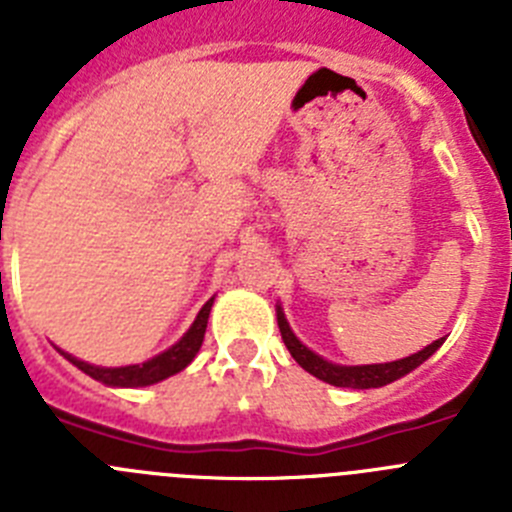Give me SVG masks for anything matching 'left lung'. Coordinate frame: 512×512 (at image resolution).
I'll return each mask as SVG.
<instances>
[{
    "instance_id": "1",
    "label": "left lung",
    "mask_w": 512,
    "mask_h": 512,
    "mask_svg": "<svg viewBox=\"0 0 512 512\" xmlns=\"http://www.w3.org/2000/svg\"><path fill=\"white\" fill-rule=\"evenodd\" d=\"M277 323H279V333H282L284 346H287L292 359H295L305 372H310L312 377L323 379V382L333 384V387H348V390H374V387H384V384L397 382L400 377H405V374H410L413 369H418L425 359H431L443 343V338H438V341H433L431 346H425L423 351H418V354H410L405 356V359H397V361H384V364L343 366V364H333V361L323 359L320 354L310 351V348L295 336V330L289 328L282 305H277Z\"/></svg>"
}]
</instances>
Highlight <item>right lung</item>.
Instances as JSON below:
<instances>
[{"instance_id": "right-lung-1", "label": "right lung", "mask_w": 512, "mask_h": 512, "mask_svg": "<svg viewBox=\"0 0 512 512\" xmlns=\"http://www.w3.org/2000/svg\"><path fill=\"white\" fill-rule=\"evenodd\" d=\"M212 302H215V297H210V300L202 305V310L197 312L194 323L189 325L187 333H184L174 346L161 351V354L153 356V359L143 361V364L97 366L89 364V361L76 359V356L66 354L61 348H58V351H61L63 359L71 361L76 369H81V372L89 374V377L97 379V382L107 384V387H148V384H156L166 377H174V374H179L182 369H187V366L192 364V359L197 356V351H200L202 341H205L207 318H210Z\"/></svg>"}]
</instances>
